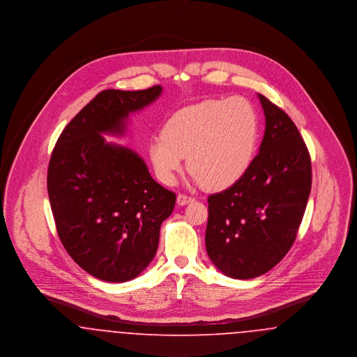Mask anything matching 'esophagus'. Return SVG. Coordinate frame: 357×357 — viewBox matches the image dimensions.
Returning a JSON list of instances; mask_svg holds the SVG:
<instances>
[{
	"label": "esophagus",
	"instance_id": "obj_1",
	"mask_svg": "<svg viewBox=\"0 0 357 357\" xmlns=\"http://www.w3.org/2000/svg\"><path fill=\"white\" fill-rule=\"evenodd\" d=\"M192 201H194L192 197H188V195H185V194H179L178 198H176V202H178V204H181V206L190 204V202H192Z\"/></svg>",
	"mask_w": 357,
	"mask_h": 357
}]
</instances>
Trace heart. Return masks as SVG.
Instances as JSON below:
<instances>
[{"label": "heart", "mask_w": 357, "mask_h": 357, "mask_svg": "<svg viewBox=\"0 0 357 357\" xmlns=\"http://www.w3.org/2000/svg\"><path fill=\"white\" fill-rule=\"evenodd\" d=\"M258 128L255 105L243 96L182 108L149 144L153 170L165 185H174L187 156V167L197 183L213 191L226 190L250 169Z\"/></svg>", "instance_id": "b5f03b06"}]
</instances>
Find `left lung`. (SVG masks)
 <instances>
[{
    "mask_svg": "<svg viewBox=\"0 0 357 357\" xmlns=\"http://www.w3.org/2000/svg\"><path fill=\"white\" fill-rule=\"evenodd\" d=\"M265 134L248 172L208 197L206 250L225 275L248 280L273 269L291 248L312 187L310 155L288 115L264 95Z\"/></svg>",
    "mask_w": 357,
    "mask_h": 357,
    "instance_id": "8db88e82",
    "label": "left lung"
}]
</instances>
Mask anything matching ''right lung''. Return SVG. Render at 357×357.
Here are the masks:
<instances>
[{
  "instance_id": "1",
  "label": "right lung",
  "mask_w": 357,
  "mask_h": 357,
  "mask_svg": "<svg viewBox=\"0 0 357 357\" xmlns=\"http://www.w3.org/2000/svg\"><path fill=\"white\" fill-rule=\"evenodd\" d=\"M162 93L105 89L68 123L53 149L47 187L57 234L85 272L108 282L137 277L153 261L175 192L160 186L132 150L108 143L130 114Z\"/></svg>"
}]
</instances>
